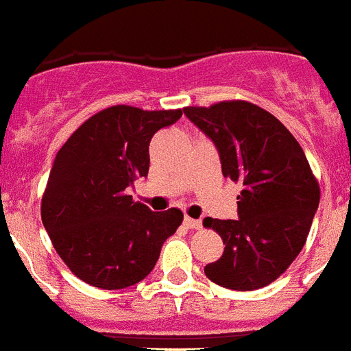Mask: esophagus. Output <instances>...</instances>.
<instances>
[{
  "mask_svg": "<svg viewBox=\"0 0 351 351\" xmlns=\"http://www.w3.org/2000/svg\"><path fill=\"white\" fill-rule=\"evenodd\" d=\"M184 225L187 229H200L202 227V221L200 220H195V218H191V216H185L184 218Z\"/></svg>",
  "mask_w": 351,
  "mask_h": 351,
  "instance_id": "esophagus-1",
  "label": "esophagus"
}]
</instances>
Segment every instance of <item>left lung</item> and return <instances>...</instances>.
Masks as SVG:
<instances>
[{
    "label": "left lung",
    "mask_w": 351,
    "mask_h": 351,
    "mask_svg": "<svg viewBox=\"0 0 351 351\" xmlns=\"http://www.w3.org/2000/svg\"><path fill=\"white\" fill-rule=\"evenodd\" d=\"M184 113L218 147L225 178L241 184L238 220L205 218L223 254L205 276L230 290L267 287L304 247L321 191L294 135L272 113L247 101H221Z\"/></svg>",
    "instance_id": "obj_1"
}]
</instances>
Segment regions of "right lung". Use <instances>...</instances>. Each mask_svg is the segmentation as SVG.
<instances>
[{"label": "right lung", "mask_w": 351, "mask_h": 351, "mask_svg": "<svg viewBox=\"0 0 351 351\" xmlns=\"http://www.w3.org/2000/svg\"><path fill=\"white\" fill-rule=\"evenodd\" d=\"M182 110L117 104L82 122L59 149L41 200V220L59 258L84 283L126 289L149 274L180 209L153 213L128 187L149 171V142Z\"/></svg>", "instance_id": "add662e5"}]
</instances>
